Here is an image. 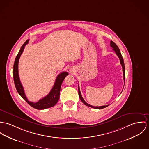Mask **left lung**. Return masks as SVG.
<instances>
[{
  "label": "left lung",
  "instance_id": "obj_1",
  "mask_svg": "<svg viewBox=\"0 0 149 149\" xmlns=\"http://www.w3.org/2000/svg\"><path fill=\"white\" fill-rule=\"evenodd\" d=\"M110 45L113 48V50L115 51L116 54H117V56H118V57L119 58V59H120V63H121V65H122V67H123L124 80V83H125V65H124V62L123 58L122 57V55L121 54V52H120V50L119 48L118 47V46H117V45L115 44L114 42L111 41V43H110ZM78 93H79V96L80 100L82 102V103H83L84 105H87L88 107H91V108H95V109H103V108H105V107H108L109 105H103V106H100V107H94V106L88 104V103H86L84 101V100L83 99V98L82 97V96H81L79 86H78Z\"/></svg>",
  "mask_w": 149,
  "mask_h": 149
}]
</instances>
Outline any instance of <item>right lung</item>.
<instances>
[{"instance_id": "obj_1", "label": "right lung", "mask_w": 149, "mask_h": 149, "mask_svg": "<svg viewBox=\"0 0 149 149\" xmlns=\"http://www.w3.org/2000/svg\"><path fill=\"white\" fill-rule=\"evenodd\" d=\"M28 42H29V40L25 41V42L21 47V49H20L19 53L17 54L16 57L15 58L14 65H13L14 83L18 93L23 97V99L25 100L29 105H30L31 107L37 109H39V110L45 109L46 108H49L54 106L57 103L59 98L61 84L63 80L65 79V77L68 75H69V73L68 72L65 71L60 73L58 75L52 89L49 93V94L45 97L39 100L36 103L29 102L25 95L24 90L23 88L22 84L20 80L19 72H18V63H19V58L20 57L22 54L23 53L24 49L25 48V46L28 44Z\"/></svg>"}]
</instances>
